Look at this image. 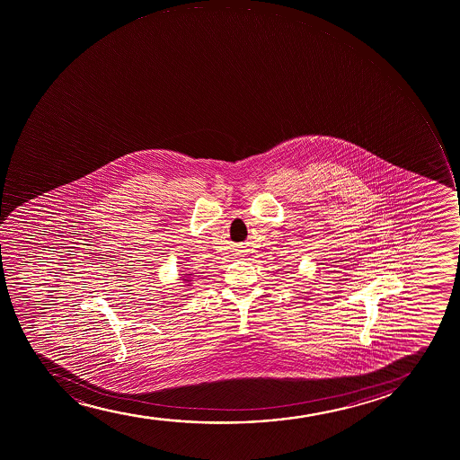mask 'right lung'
Returning <instances> with one entry per match:
<instances>
[{
  "label": "right lung",
  "instance_id": "add662e5",
  "mask_svg": "<svg viewBox=\"0 0 460 460\" xmlns=\"http://www.w3.org/2000/svg\"><path fill=\"white\" fill-rule=\"evenodd\" d=\"M191 277H192V274H181V277L179 279H183V281H185V283H188V284H186V286H190V284H192Z\"/></svg>",
  "mask_w": 460,
  "mask_h": 460
}]
</instances>
